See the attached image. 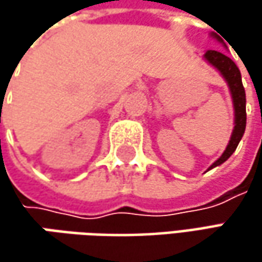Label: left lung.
<instances>
[{
  "mask_svg": "<svg viewBox=\"0 0 262 262\" xmlns=\"http://www.w3.org/2000/svg\"><path fill=\"white\" fill-rule=\"evenodd\" d=\"M210 36L214 37L220 43H223V46L226 48L225 42L216 33H211ZM203 58L206 59L210 66L214 67L217 71L220 73V76L225 78V81L227 83V87H229V92H230V96H232L233 114H235V126H233L230 140L227 143L226 150L222 153V156L219 157L211 166L207 169V170H210L213 167L220 166L222 163H225L227 159L233 155V151L236 150L239 141L242 140L244 133H245V126H247V97H245V89H244V84H242L241 71H239L236 64L229 56L219 52V51L208 49L206 54L203 55Z\"/></svg>",
  "mask_w": 262,
  "mask_h": 262,
  "instance_id": "left-lung-1",
  "label": "left lung"
}]
</instances>
